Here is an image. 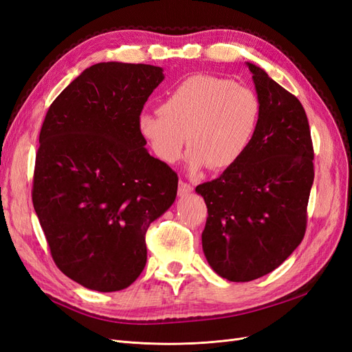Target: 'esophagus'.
<instances>
[{
  "mask_svg": "<svg viewBox=\"0 0 352 352\" xmlns=\"http://www.w3.org/2000/svg\"><path fill=\"white\" fill-rule=\"evenodd\" d=\"M192 189H194L192 185L184 182V180H180V182H179V188H177V194H179V197H185V195L192 192Z\"/></svg>",
  "mask_w": 352,
  "mask_h": 352,
  "instance_id": "34e87169",
  "label": "esophagus"
}]
</instances>
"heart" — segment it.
Segmentation results:
<instances>
[{
	"mask_svg": "<svg viewBox=\"0 0 352 352\" xmlns=\"http://www.w3.org/2000/svg\"><path fill=\"white\" fill-rule=\"evenodd\" d=\"M261 120L258 95L245 85L214 76L188 78L170 91L155 113H141L138 132L163 163L182 157L192 173L228 168L247 153Z\"/></svg>",
	"mask_w": 352,
	"mask_h": 352,
	"instance_id": "obj_1",
	"label": "heart"
}]
</instances>
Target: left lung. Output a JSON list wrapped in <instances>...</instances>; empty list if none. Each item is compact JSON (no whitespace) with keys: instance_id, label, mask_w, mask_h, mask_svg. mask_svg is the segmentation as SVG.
<instances>
[{"instance_id":"1","label":"left lung","mask_w":352,"mask_h":352,"mask_svg":"<svg viewBox=\"0 0 352 352\" xmlns=\"http://www.w3.org/2000/svg\"><path fill=\"white\" fill-rule=\"evenodd\" d=\"M261 101V120L247 153L217 179L198 185L208 217L202 251L230 282L273 272L301 243L314 180L305 110L261 67L247 63Z\"/></svg>"}]
</instances>
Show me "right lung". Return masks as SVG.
I'll list each match as a JSON object with an SVG mask.
<instances>
[{
  "instance_id": "right-lung-1",
  "label": "right lung",
  "mask_w": 352,
  "mask_h": 352,
  "mask_svg": "<svg viewBox=\"0 0 352 352\" xmlns=\"http://www.w3.org/2000/svg\"><path fill=\"white\" fill-rule=\"evenodd\" d=\"M163 69L107 61L85 69L50 105L32 201L52 260L98 292L132 285L146 263L148 226L170 208L177 175L151 157L138 117Z\"/></svg>"
}]
</instances>
